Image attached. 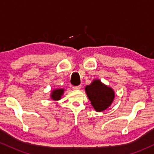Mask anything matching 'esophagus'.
Instances as JSON below:
<instances>
[{"instance_id":"obj_1","label":"esophagus","mask_w":154,"mask_h":154,"mask_svg":"<svg viewBox=\"0 0 154 154\" xmlns=\"http://www.w3.org/2000/svg\"><path fill=\"white\" fill-rule=\"evenodd\" d=\"M74 90H75V91H77V90H79L81 88V85H78V86H73L72 87Z\"/></svg>"}]
</instances>
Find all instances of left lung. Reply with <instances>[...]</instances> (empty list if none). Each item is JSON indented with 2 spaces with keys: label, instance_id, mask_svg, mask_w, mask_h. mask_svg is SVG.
<instances>
[{
  "label": "left lung",
  "instance_id": "obj_1",
  "mask_svg": "<svg viewBox=\"0 0 154 154\" xmlns=\"http://www.w3.org/2000/svg\"><path fill=\"white\" fill-rule=\"evenodd\" d=\"M92 106L98 112L107 109L114 101L115 93L111 87L103 84L100 79H94L85 88Z\"/></svg>",
  "mask_w": 154,
  "mask_h": 154
}]
</instances>
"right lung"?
Returning a JSON list of instances; mask_svg holds the SVG:
<instances>
[{"label":"right lung","instance_id":"right-lung-1","mask_svg":"<svg viewBox=\"0 0 154 154\" xmlns=\"http://www.w3.org/2000/svg\"><path fill=\"white\" fill-rule=\"evenodd\" d=\"M65 89L63 88H57V89H54L51 91L50 97L53 100H59L62 97V95L64 93Z\"/></svg>","mask_w":154,"mask_h":154}]
</instances>
